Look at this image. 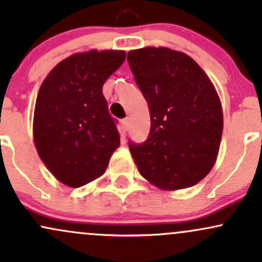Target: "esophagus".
<instances>
[{
    "label": "esophagus",
    "instance_id": "obj_1",
    "mask_svg": "<svg viewBox=\"0 0 262 262\" xmlns=\"http://www.w3.org/2000/svg\"><path fill=\"white\" fill-rule=\"evenodd\" d=\"M122 125H123V129H124V132H127L129 129V118H124L122 121Z\"/></svg>",
    "mask_w": 262,
    "mask_h": 262
}]
</instances>
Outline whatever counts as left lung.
Wrapping results in <instances>:
<instances>
[{
  "label": "left lung",
  "mask_w": 262,
  "mask_h": 262,
  "mask_svg": "<svg viewBox=\"0 0 262 262\" xmlns=\"http://www.w3.org/2000/svg\"><path fill=\"white\" fill-rule=\"evenodd\" d=\"M127 60L151 122L148 139L128 144L138 170L161 189L196 185L214 165L223 133L214 86L193 59L169 48L130 50Z\"/></svg>",
  "instance_id": "left-lung-1"
}]
</instances>
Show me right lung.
Listing matches in <instances>:
<instances>
[{
    "label": "right lung",
    "mask_w": 262,
    "mask_h": 262,
    "mask_svg": "<svg viewBox=\"0 0 262 262\" xmlns=\"http://www.w3.org/2000/svg\"><path fill=\"white\" fill-rule=\"evenodd\" d=\"M124 60L123 50L74 54L59 62L39 89L33 119L35 148L66 186L81 187L103 175L121 144L102 87Z\"/></svg>",
    "instance_id": "obj_1"
}]
</instances>
